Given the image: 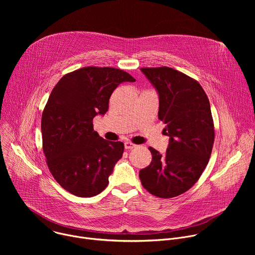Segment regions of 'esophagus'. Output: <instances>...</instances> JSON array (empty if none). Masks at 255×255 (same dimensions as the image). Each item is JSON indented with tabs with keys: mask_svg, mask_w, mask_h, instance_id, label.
I'll use <instances>...</instances> for the list:
<instances>
[{
	"mask_svg": "<svg viewBox=\"0 0 255 255\" xmlns=\"http://www.w3.org/2000/svg\"><path fill=\"white\" fill-rule=\"evenodd\" d=\"M124 146H125V149L126 150H130V149H133V148H135L137 145L136 144H133V143H131V142H129V141H126L125 143H124Z\"/></svg>",
	"mask_w": 255,
	"mask_h": 255,
	"instance_id": "34e87169",
	"label": "esophagus"
}]
</instances>
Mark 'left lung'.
Listing matches in <instances>:
<instances>
[{"label":"left lung","mask_w":255,"mask_h":255,"mask_svg":"<svg viewBox=\"0 0 255 255\" xmlns=\"http://www.w3.org/2000/svg\"><path fill=\"white\" fill-rule=\"evenodd\" d=\"M158 94V119L169 137L164 154L152 147L150 164L139 171L142 186L159 198L190 190L209 162L214 124L209 99L201 85L170 67L140 68Z\"/></svg>","instance_id":"8db88e82"}]
</instances>
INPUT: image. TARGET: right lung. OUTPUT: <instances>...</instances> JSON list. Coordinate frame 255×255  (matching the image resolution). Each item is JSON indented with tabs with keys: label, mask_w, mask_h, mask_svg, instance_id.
<instances>
[{
	"label": "right lung",
	"mask_w": 255,
	"mask_h": 255,
	"mask_svg": "<svg viewBox=\"0 0 255 255\" xmlns=\"http://www.w3.org/2000/svg\"><path fill=\"white\" fill-rule=\"evenodd\" d=\"M135 80L113 67L87 66L65 75L52 90L41 120L43 151L57 183L90 198L104 191L124 152V144L103 139L93 119L104 116L114 90Z\"/></svg>",
	"instance_id": "right-lung-1"
}]
</instances>
